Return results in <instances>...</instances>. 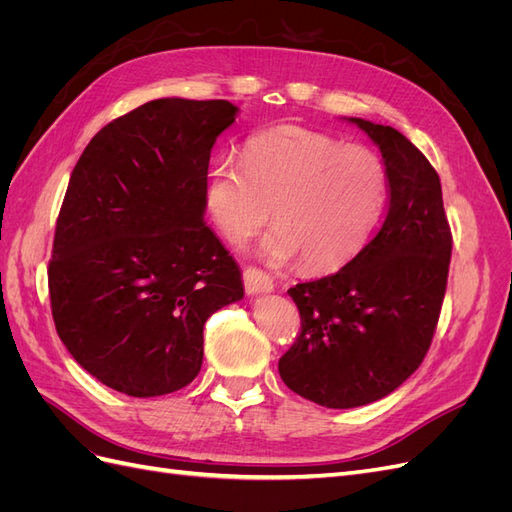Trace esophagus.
<instances>
[{"mask_svg": "<svg viewBox=\"0 0 512 512\" xmlns=\"http://www.w3.org/2000/svg\"><path fill=\"white\" fill-rule=\"evenodd\" d=\"M243 286L250 294L271 292L273 290V280H271V275H267L265 271H260L256 267H247L243 271Z\"/></svg>", "mask_w": 512, "mask_h": 512, "instance_id": "1", "label": "esophagus"}]
</instances>
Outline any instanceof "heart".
I'll list each match as a JSON object with an SVG mask.
<instances>
[{
  "label": "heart",
  "mask_w": 512,
  "mask_h": 512,
  "mask_svg": "<svg viewBox=\"0 0 512 512\" xmlns=\"http://www.w3.org/2000/svg\"><path fill=\"white\" fill-rule=\"evenodd\" d=\"M389 196V173L376 151L346 145L301 126L252 136L243 164L207 168L203 198L220 235L241 245L271 218L275 230L258 254L269 262L301 256L309 271H333L374 235Z\"/></svg>",
  "instance_id": "heart-1"
}]
</instances>
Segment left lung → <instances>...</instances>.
Masks as SVG:
<instances>
[{
  "mask_svg": "<svg viewBox=\"0 0 512 512\" xmlns=\"http://www.w3.org/2000/svg\"><path fill=\"white\" fill-rule=\"evenodd\" d=\"M350 121L382 153L386 218L346 267L288 290L301 333L277 365L290 391L339 410L386 397L423 363L453 250L436 168L395 128Z\"/></svg>",
  "mask_w": 512,
  "mask_h": 512,
  "instance_id": "left-lung-1",
  "label": "left lung"
}]
</instances>
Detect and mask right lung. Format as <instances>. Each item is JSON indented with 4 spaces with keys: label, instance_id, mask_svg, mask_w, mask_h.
Instances as JSON below:
<instances>
[{
    "label": "right lung",
    "instance_id": "add662e5",
    "mask_svg": "<svg viewBox=\"0 0 512 512\" xmlns=\"http://www.w3.org/2000/svg\"><path fill=\"white\" fill-rule=\"evenodd\" d=\"M228 100H151L104 126L76 162L49 262L55 329L111 389L158 397L203 365V327L243 299L241 271L205 224L211 149Z\"/></svg>",
    "mask_w": 512,
    "mask_h": 512
}]
</instances>
